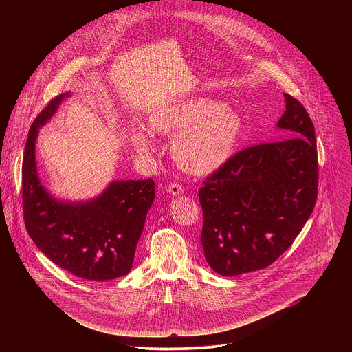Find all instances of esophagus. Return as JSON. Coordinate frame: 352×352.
Returning <instances> with one entry per match:
<instances>
[{
    "mask_svg": "<svg viewBox=\"0 0 352 352\" xmlns=\"http://www.w3.org/2000/svg\"><path fill=\"white\" fill-rule=\"evenodd\" d=\"M167 190H168V193H170V195H173V196H179V195H182V193H184V188H182V185H179V184H177V182L170 184V185L167 186Z\"/></svg>",
    "mask_w": 352,
    "mask_h": 352,
    "instance_id": "1",
    "label": "esophagus"
}]
</instances>
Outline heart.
Here are the masks:
<instances>
[{
    "mask_svg": "<svg viewBox=\"0 0 352 352\" xmlns=\"http://www.w3.org/2000/svg\"><path fill=\"white\" fill-rule=\"evenodd\" d=\"M148 126L156 133L175 135L171 152L182 170L195 175H209L232 159L243 121L220 100L200 96L160 107L148 117ZM131 135L140 153L155 152V138L146 126L135 125Z\"/></svg>",
    "mask_w": 352,
    "mask_h": 352,
    "instance_id": "1",
    "label": "heart"
}]
</instances>
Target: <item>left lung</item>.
<instances>
[{
    "label": "left lung",
    "mask_w": 352,
    "mask_h": 352,
    "mask_svg": "<svg viewBox=\"0 0 352 352\" xmlns=\"http://www.w3.org/2000/svg\"><path fill=\"white\" fill-rule=\"evenodd\" d=\"M277 122L289 139L241 150L199 189L200 235L209 266L221 276L265 269L291 246L318 197L315 128L296 98L284 94Z\"/></svg>",
    "instance_id": "obj_1"
}]
</instances>
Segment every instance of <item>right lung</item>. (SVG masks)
Listing matches in <instances>:
<instances>
[{
	"label": "right lung",
	"instance_id": "right-lung-1",
	"mask_svg": "<svg viewBox=\"0 0 352 352\" xmlns=\"http://www.w3.org/2000/svg\"><path fill=\"white\" fill-rule=\"evenodd\" d=\"M63 93L30 126L22 163L23 217L29 236L58 267L76 277L106 281L128 274L146 214L155 200V181H113L89 200H60L43 185L36 163L38 129L52 120Z\"/></svg>",
	"mask_w": 352,
	"mask_h": 352
}]
</instances>
